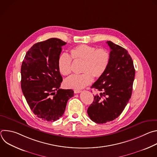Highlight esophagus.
Listing matches in <instances>:
<instances>
[{
    "instance_id": "esophagus-1",
    "label": "esophagus",
    "mask_w": 157,
    "mask_h": 157,
    "mask_svg": "<svg viewBox=\"0 0 157 157\" xmlns=\"http://www.w3.org/2000/svg\"><path fill=\"white\" fill-rule=\"evenodd\" d=\"M74 92H75V93L77 94V93H81V90H78V89H75V90H74Z\"/></svg>"
}]
</instances>
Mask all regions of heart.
I'll return each instance as SVG.
<instances>
[{
	"label": "heart",
	"mask_w": 157,
	"mask_h": 157,
	"mask_svg": "<svg viewBox=\"0 0 157 157\" xmlns=\"http://www.w3.org/2000/svg\"><path fill=\"white\" fill-rule=\"evenodd\" d=\"M71 56L61 54L58 59V68L61 75L67 76L72 70V59L82 63L81 75H72L64 80L67 88L80 89L93 81V78L98 79L106 71L110 60V52L105 48H97L87 44H79L70 50Z\"/></svg>",
	"instance_id": "heart-1"
}]
</instances>
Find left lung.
Masks as SVG:
<instances>
[{
    "label": "left lung",
    "mask_w": 157,
    "mask_h": 157,
    "mask_svg": "<svg viewBox=\"0 0 157 157\" xmlns=\"http://www.w3.org/2000/svg\"><path fill=\"white\" fill-rule=\"evenodd\" d=\"M110 60L102 76L91 87L99 91L87 109V114L97 124H104L117 118L131 98L135 77L132 59L122 47L107 41Z\"/></svg>",
    "instance_id": "left-lung-1"
}]
</instances>
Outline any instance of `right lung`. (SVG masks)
<instances>
[{"label": "right lung", "mask_w": 157, "mask_h": 157, "mask_svg": "<svg viewBox=\"0 0 157 157\" xmlns=\"http://www.w3.org/2000/svg\"><path fill=\"white\" fill-rule=\"evenodd\" d=\"M66 42L52 38L35 43L27 52L21 67V88L32 111L48 122L61 117L72 89H60L63 81L58 59Z\"/></svg>", "instance_id": "obj_1"}]
</instances>
